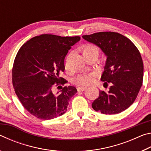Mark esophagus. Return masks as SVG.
I'll use <instances>...</instances> for the list:
<instances>
[{
  "instance_id": "obj_1",
  "label": "esophagus",
  "mask_w": 151,
  "mask_h": 151,
  "mask_svg": "<svg viewBox=\"0 0 151 151\" xmlns=\"http://www.w3.org/2000/svg\"><path fill=\"white\" fill-rule=\"evenodd\" d=\"M86 89V87H78L77 88V91H78V92L84 91H85Z\"/></svg>"
}]
</instances>
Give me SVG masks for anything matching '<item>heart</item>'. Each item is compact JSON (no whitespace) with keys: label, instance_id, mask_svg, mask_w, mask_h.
I'll return each instance as SVG.
<instances>
[{"label":"heart","instance_id":"obj_1","mask_svg":"<svg viewBox=\"0 0 151 151\" xmlns=\"http://www.w3.org/2000/svg\"><path fill=\"white\" fill-rule=\"evenodd\" d=\"M93 52H99L98 48L95 45L93 44H87L85 46L83 50L84 55ZM66 66H67V63L66 64ZM94 76H95V74L94 73H82L76 76L74 82L76 85L79 86H88L93 83Z\"/></svg>","mask_w":151,"mask_h":151}]
</instances>
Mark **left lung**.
Listing matches in <instances>:
<instances>
[{
    "label": "left lung",
    "mask_w": 151,
    "mask_h": 151,
    "mask_svg": "<svg viewBox=\"0 0 151 151\" xmlns=\"http://www.w3.org/2000/svg\"><path fill=\"white\" fill-rule=\"evenodd\" d=\"M83 38L100 47L107 57L101 80L111 86L108 92L99 91L92 107L102 114L120 113L134 103L142 86L143 63L139 50L118 32H99Z\"/></svg>",
    "instance_id": "left-lung-1"
}]
</instances>
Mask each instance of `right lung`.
I'll use <instances>...</instances> for the list:
<instances>
[{
	"instance_id": "add662e5",
	"label": "right lung",
	"mask_w": 151,
	"mask_h": 151,
	"mask_svg": "<svg viewBox=\"0 0 151 151\" xmlns=\"http://www.w3.org/2000/svg\"><path fill=\"white\" fill-rule=\"evenodd\" d=\"M80 39L78 36L43 34L28 40L18 51L12 69V85L20 103L32 115L49 120L67 111L77 90L65 86L68 81L59 75L65 70L68 51ZM56 87L61 88L59 93L55 92Z\"/></svg>"
}]
</instances>
